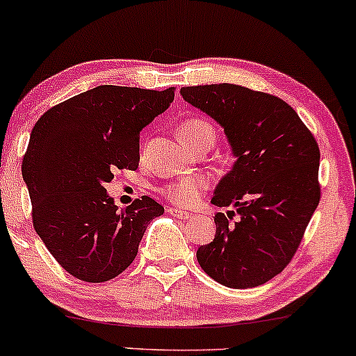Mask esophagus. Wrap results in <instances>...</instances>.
<instances>
[{
	"instance_id": "1",
	"label": "esophagus",
	"mask_w": 356,
	"mask_h": 356,
	"mask_svg": "<svg viewBox=\"0 0 356 356\" xmlns=\"http://www.w3.org/2000/svg\"><path fill=\"white\" fill-rule=\"evenodd\" d=\"M168 212L172 213L175 218H183V220H186V218H191L193 213H189L186 211H181V209H175V207H170Z\"/></svg>"
}]
</instances>
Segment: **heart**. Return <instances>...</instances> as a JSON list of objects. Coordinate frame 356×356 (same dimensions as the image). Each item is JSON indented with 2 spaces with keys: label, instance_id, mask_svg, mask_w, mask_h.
<instances>
[{
  "label": "heart",
  "instance_id": "1",
  "mask_svg": "<svg viewBox=\"0 0 356 356\" xmlns=\"http://www.w3.org/2000/svg\"><path fill=\"white\" fill-rule=\"evenodd\" d=\"M216 126L207 118H201V116H193V118L184 120L181 126H179V138H181L183 143L189 149L202 143L212 145L216 143ZM206 188L207 179L201 177V175H193V177L179 178L177 181L167 184L163 189V194L170 202L181 207H189L196 204Z\"/></svg>",
  "mask_w": 356,
  "mask_h": 356
}]
</instances>
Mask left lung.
<instances>
[{"label": "left lung", "instance_id": "1", "mask_svg": "<svg viewBox=\"0 0 356 356\" xmlns=\"http://www.w3.org/2000/svg\"><path fill=\"white\" fill-rule=\"evenodd\" d=\"M183 99L212 116L236 157L213 191L216 238L197 262L218 284L252 289L289 266L321 199L319 147L279 97L236 84L183 87Z\"/></svg>", "mask_w": 356, "mask_h": 356}]
</instances>
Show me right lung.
Returning a JSON list of instances; mask_svg holds the SVG:
<instances>
[{
  "mask_svg": "<svg viewBox=\"0 0 356 356\" xmlns=\"http://www.w3.org/2000/svg\"><path fill=\"white\" fill-rule=\"evenodd\" d=\"M175 99V87L99 86L45 111L22 160L37 235L63 269L100 284L138 254L145 228L163 207L143 196L118 211L105 184L139 165V133Z\"/></svg>",
  "mask_w": 356,
  "mask_h": 356,
  "instance_id": "right-lung-1",
  "label": "right lung"
}]
</instances>
